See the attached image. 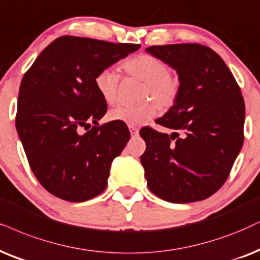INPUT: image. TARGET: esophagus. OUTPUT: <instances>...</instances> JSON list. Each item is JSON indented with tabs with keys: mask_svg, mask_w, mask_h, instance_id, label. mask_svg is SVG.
Returning <instances> with one entry per match:
<instances>
[{
	"mask_svg": "<svg viewBox=\"0 0 260 260\" xmlns=\"http://www.w3.org/2000/svg\"><path fill=\"white\" fill-rule=\"evenodd\" d=\"M129 132H131V136L136 137V136H138V134H139V129H138V128L134 127V126H129Z\"/></svg>",
	"mask_w": 260,
	"mask_h": 260,
	"instance_id": "1",
	"label": "esophagus"
}]
</instances>
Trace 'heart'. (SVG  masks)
<instances>
[{
	"instance_id": "b5f03b06",
	"label": "heart",
	"mask_w": 260,
	"mask_h": 260,
	"mask_svg": "<svg viewBox=\"0 0 260 260\" xmlns=\"http://www.w3.org/2000/svg\"><path fill=\"white\" fill-rule=\"evenodd\" d=\"M124 72L144 81L141 100H152L160 109H168L175 103L180 93V80L170 73L169 66L162 58L150 54H140L128 58L122 64ZM121 75L115 67L101 70L94 77V86L106 103L114 104L117 100ZM157 108L152 102L138 104H121L110 110L109 119L129 126H140L156 115Z\"/></svg>"
}]
</instances>
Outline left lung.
Segmentation results:
<instances>
[{
    "label": "left lung",
    "instance_id": "left-lung-1",
    "mask_svg": "<svg viewBox=\"0 0 260 260\" xmlns=\"http://www.w3.org/2000/svg\"><path fill=\"white\" fill-rule=\"evenodd\" d=\"M146 52L166 61L180 80L176 102L156 120L173 133L140 131L147 186L170 203L209 198L228 179L244 144L245 102L239 85L221 56L205 45H153Z\"/></svg>",
    "mask_w": 260,
    "mask_h": 260
}]
</instances>
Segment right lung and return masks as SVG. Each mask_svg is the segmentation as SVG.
Wrapping results in <instances>:
<instances>
[{
  "mask_svg": "<svg viewBox=\"0 0 260 260\" xmlns=\"http://www.w3.org/2000/svg\"><path fill=\"white\" fill-rule=\"evenodd\" d=\"M139 48L63 36L39 54L22 78L16 131L35 176L57 198L81 203L106 189L111 162L131 134L119 121L98 126L108 107L94 77Z\"/></svg>",
  "mask_w": 260,
  "mask_h": 260,
  "instance_id": "1",
  "label": "right lung"
}]
</instances>
